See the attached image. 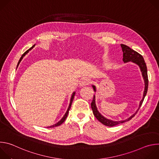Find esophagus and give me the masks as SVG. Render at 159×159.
I'll return each instance as SVG.
<instances>
[{
    "mask_svg": "<svg viewBox=\"0 0 159 159\" xmlns=\"http://www.w3.org/2000/svg\"><path fill=\"white\" fill-rule=\"evenodd\" d=\"M90 80L87 78H83L80 82V86H85L90 84Z\"/></svg>",
    "mask_w": 159,
    "mask_h": 159,
    "instance_id": "esophagus-1",
    "label": "esophagus"
}]
</instances>
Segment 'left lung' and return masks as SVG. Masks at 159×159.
<instances>
[{"instance_id":"left-lung-1","label":"left lung","mask_w":159,"mask_h":159,"mask_svg":"<svg viewBox=\"0 0 159 159\" xmlns=\"http://www.w3.org/2000/svg\"><path fill=\"white\" fill-rule=\"evenodd\" d=\"M121 47L122 48V51L123 52V61L125 63H126V62H128V61H132V62H133L136 64H137L140 66L142 74V76H143L144 81H145V90H144V92H143V98H142V99L141 100V101L140 102L139 107L137 109V111H136L134 114H133L132 116H131L129 118H128V119H126L125 120H121V121H115L108 120V119L104 118L102 115H101L100 114V112L98 111V110L97 109V107H96V105L95 95L94 96L93 101L91 102V107H92V109H93V113H94V115L98 119V120L101 123H102L103 125H104L106 126H111V127L118 125L121 124V123H123L126 121H128L130 120H131V118H133L135 116V115L137 114L138 111L139 110L140 107H141V106L143 103L144 98H145V97L146 96V94L147 93L148 85V75H147V65H146V63L145 62V60H144L143 57L140 53H139L138 52L132 50L131 48H130L129 47L126 46V45H125V44H121ZM93 87L94 89V90L96 92V86L93 85Z\"/></svg>"}]
</instances>
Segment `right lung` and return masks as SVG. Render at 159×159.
Returning <instances> with one entry per match:
<instances>
[{
  "instance_id": "obj_1",
  "label": "right lung",
  "mask_w": 159,
  "mask_h": 159,
  "mask_svg": "<svg viewBox=\"0 0 159 159\" xmlns=\"http://www.w3.org/2000/svg\"><path fill=\"white\" fill-rule=\"evenodd\" d=\"M35 46V44H34L33 46L31 47V48H30L29 50H28L26 52H25L23 54H22V55L21 56V57H20V60H19V62H18V63H17V66L19 65V63H20V61H21V60L22 59V58H23V57H25V55L26 54V53H28V52L30 51V50H31ZM75 92H74L73 94H72V97H71V99H70V104H69V108H68V109H67V111H66V113L65 114V115L63 116V117L61 119V120L60 121H59L57 123H56V124H55V125H52V126H48V128H53V127H56V126H60V125H61L63 122H64V121L66 120V117H67V116H68V114H69V110H70V107H71V105H72V101H73V99H74V96H75Z\"/></svg>"
}]
</instances>
